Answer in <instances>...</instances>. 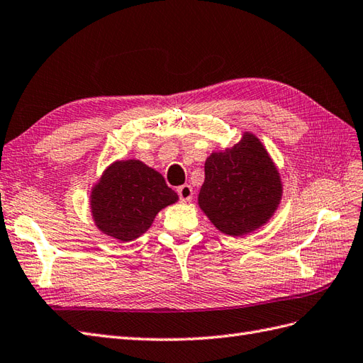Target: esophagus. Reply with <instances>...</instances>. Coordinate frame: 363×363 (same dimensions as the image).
I'll list each match as a JSON object with an SVG mask.
<instances>
[{
	"mask_svg": "<svg viewBox=\"0 0 363 363\" xmlns=\"http://www.w3.org/2000/svg\"><path fill=\"white\" fill-rule=\"evenodd\" d=\"M176 191H178L179 199L182 202H189L193 198V189L190 187V185H187V184L181 185V187H178V190H176Z\"/></svg>",
	"mask_w": 363,
	"mask_h": 363,
	"instance_id": "34e87169",
	"label": "esophagus"
}]
</instances>
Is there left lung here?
<instances>
[{
  "label": "left lung",
  "mask_w": 363,
  "mask_h": 363,
  "mask_svg": "<svg viewBox=\"0 0 363 363\" xmlns=\"http://www.w3.org/2000/svg\"><path fill=\"white\" fill-rule=\"evenodd\" d=\"M282 193L273 157L255 133L244 132L233 147L207 157L198 206L220 233L244 236L274 216Z\"/></svg>",
  "instance_id": "8db88e82"
}]
</instances>
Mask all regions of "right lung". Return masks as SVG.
Instances as JSON below:
<instances>
[{
    "instance_id": "add662e5",
    "label": "right lung",
    "mask_w": 363,
    "mask_h": 363,
    "mask_svg": "<svg viewBox=\"0 0 363 363\" xmlns=\"http://www.w3.org/2000/svg\"><path fill=\"white\" fill-rule=\"evenodd\" d=\"M178 201L160 172L139 160H118L93 184L89 203L102 235L132 242L152 227L157 213Z\"/></svg>"
}]
</instances>
